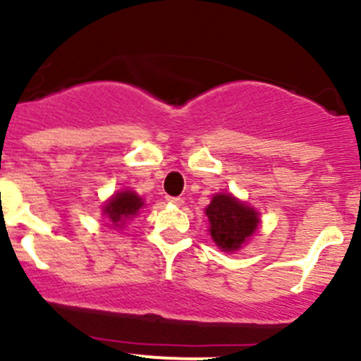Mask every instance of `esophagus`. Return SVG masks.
<instances>
[{
    "mask_svg": "<svg viewBox=\"0 0 361 361\" xmlns=\"http://www.w3.org/2000/svg\"><path fill=\"white\" fill-rule=\"evenodd\" d=\"M166 201L171 202V204H174V206H181V204L185 202L183 197H171V195H167Z\"/></svg>",
    "mask_w": 361,
    "mask_h": 361,
    "instance_id": "1",
    "label": "esophagus"
}]
</instances>
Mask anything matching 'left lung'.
I'll list each match as a JSON object with an SVG mask.
<instances>
[{"label": "left lung", "mask_w": 361, "mask_h": 361, "mask_svg": "<svg viewBox=\"0 0 361 361\" xmlns=\"http://www.w3.org/2000/svg\"><path fill=\"white\" fill-rule=\"evenodd\" d=\"M209 232L213 241L224 251L241 248L258 225V214L253 207L239 202L231 194L214 195L206 207Z\"/></svg>", "instance_id": "left-lung-1"}]
</instances>
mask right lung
Listing matches in <instances>:
<instances>
[{
  "instance_id": "obj_1",
  "label": "right lung",
  "mask_w": 361,
  "mask_h": 361,
  "mask_svg": "<svg viewBox=\"0 0 361 361\" xmlns=\"http://www.w3.org/2000/svg\"><path fill=\"white\" fill-rule=\"evenodd\" d=\"M141 206H143V201L134 192H120L104 206V213L108 214L111 224L118 227V225H122V221L134 216Z\"/></svg>"
}]
</instances>
